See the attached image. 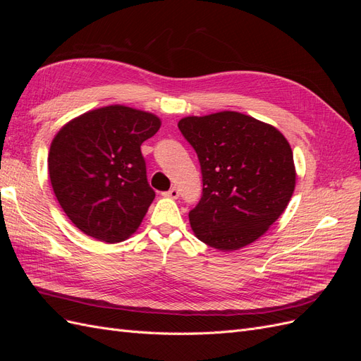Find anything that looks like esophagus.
Listing matches in <instances>:
<instances>
[{
	"mask_svg": "<svg viewBox=\"0 0 361 361\" xmlns=\"http://www.w3.org/2000/svg\"><path fill=\"white\" fill-rule=\"evenodd\" d=\"M164 195H166V197H170V199H178L179 191H178V188H171L167 192H164Z\"/></svg>",
	"mask_w": 361,
	"mask_h": 361,
	"instance_id": "esophagus-1",
	"label": "esophagus"
}]
</instances>
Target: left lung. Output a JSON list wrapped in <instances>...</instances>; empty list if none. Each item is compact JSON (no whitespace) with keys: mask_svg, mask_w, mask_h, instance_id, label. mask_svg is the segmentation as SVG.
Segmentation results:
<instances>
[{"mask_svg":"<svg viewBox=\"0 0 361 361\" xmlns=\"http://www.w3.org/2000/svg\"><path fill=\"white\" fill-rule=\"evenodd\" d=\"M199 157L203 194L190 212L194 235L221 251L255 243L285 212L297 173L280 130L236 111L178 123Z\"/></svg>","mask_w":361,"mask_h":361,"instance_id":"obj_1","label":"left lung"}]
</instances>
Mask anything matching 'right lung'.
Wrapping results in <instances>:
<instances>
[{"label": "right lung", "instance_id": "1", "mask_svg": "<svg viewBox=\"0 0 361 361\" xmlns=\"http://www.w3.org/2000/svg\"><path fill=\"white\" fill-rule=\"evenodd\" d=\"M159 126L155 114L108 105L72 118L54 137L52 190L81 232L110 244L137 232L155 199L140 146Z\"/></svg>", "mask_w": 361, "mask_h": 361}]
</instances>
